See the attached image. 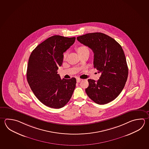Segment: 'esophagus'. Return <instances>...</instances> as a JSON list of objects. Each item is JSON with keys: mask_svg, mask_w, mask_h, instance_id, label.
Listing matches in <instances>:
<instances>
[{"mask_svg": "<svg viewBox=\"0 0 149 149\" xmlns=\"http://www.w3.org/2000/svg\"><path fill=\"white\" fill-rule=\"evenodd\" d=\"M81 81V79H79V78H77V79H76V81H77V83H79Z\"/></svg>", "mask_w": 149, "mask_h": 149, "instance_id": "obj_1", "label": "esophagus"}]
</instances>
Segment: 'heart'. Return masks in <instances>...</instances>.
<instances>
[{"instance_id":"heart-1","label":"heart","mask_w":149,"mask_h":149,"mask_svg":"<svg viewBox=\"0 0 149 149\" xmlns=\"http://www.w3.org/2000/svg\"><path fill=\"white\" fill-rule=\"evenodd\" d=\"M77 50L78 53H79V52H83V51H87L88 48H87V47H86L85 46H79V47L77 48ZM66 54L65 53L64 54V58H66Z\"/></svg>"}]
</instances>
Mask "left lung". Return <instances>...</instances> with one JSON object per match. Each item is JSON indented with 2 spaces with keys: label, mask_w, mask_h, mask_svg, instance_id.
Returning a JSON list of instances; mask_svg holds the SVG:
<instances>
[{
  "label": "left lung",
  "mask_w": 149,
  "mask_h": 149,
  "mask_svg": "<svg viewBox=\"0 0 149 149\" xmlns=\"http://www.w3.org/2000/svg\"><path fill=\"white\" fill-rule=\"evenodd\" d=\"M79 42L94 53V67L101 73L97 81L88 79L85 89L88 96L97 104L112 101L121 93L128 76L126 58L121 45L112 37L93 33L77 37Z\"/></svg>",
  "instance_id": "8db88e82"
}]
</instances>
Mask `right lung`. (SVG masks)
Masks as SVG:
<instances>
[{"instance_id": "obj_1", "label": "right lung", "mask_w": 149, "mask_h": 149, "mask_svg": "<svg viewBox=\"0 0 149 149\" xmlns=\"http://www.w3.org/2000/svg\"><path fill=\"white\" fill-rule=\"evenodd\" d=\"M75 37L54 35L40 43L28 59L27 79L35 95L46 106L64 107L76 86L75 78L61 79L57 74L63 61V53L75 42Z\"/></svg>"}]
</instances>
